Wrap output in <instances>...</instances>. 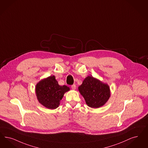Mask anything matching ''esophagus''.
I'll list each match as a JSON object with an SVG mask.
<instances>
[{
    "mask_svg": "<svg viewBox=\"0 0 148 148\" xmlns=\"http://www.w3.org/2000/svg\"><path fill=\"white\" fill-rule=\"evenodd\" d=\"M71 88L73 89V90H75V89H76V85H75V84L72 85L71 86Z\"/></svg>",
    "mask_w": 148,
    "mask_h": 148,
    "instance_id": "34e87169",
    "label": "esophagus"
}]
</instances>
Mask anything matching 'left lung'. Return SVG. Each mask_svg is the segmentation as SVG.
<instances>
[{
	"label": "left lung",
	"instance_id": "1",
	"mask_svg": "<svg viewBox=\"0 0 148 148\" xmlns=\"http://www.w3.org/2000/svg\"><path fill=\"white\" fill-rule=\"evenodd\" d=\"M78 90L86 103L91 108L103 106L110 97L109 86L92 76L86 77Z\"/></svg>",
	"mask_w": 148,
	"mask_h": 148
}]
</instances>
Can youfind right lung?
Here are the masks:
<instances>
[{"instance_id": "right-lung-1", "label": "right lung", "mask_w": 148, "mask_h": 148, "mask_svg": "<svg viewBox=\"0 0 148 148\" xmlns=\"http://www.w3.org/2000/svg\"><path fill=\"white\" fill-rule=\"evenodd\" d=\"M70 90L66 85L60 86L56 77L50 76L42 79L36 85V94L39 102L48 109L59 106L65 92Z\"/></svg>"}]
</instances>
